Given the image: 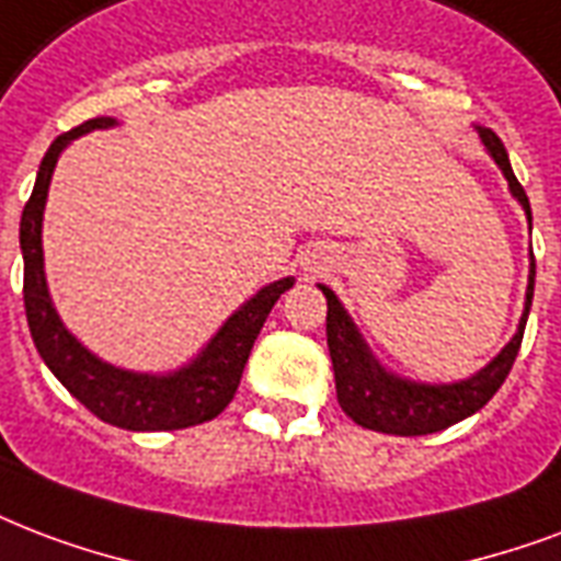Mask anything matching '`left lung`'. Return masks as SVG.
I'll use <instances>...</instances> for the list:
<instances>
[{
    "label": "left lung",
    "mask_w": 561,
    "mask_h": 561,
    "mask_svg": "<svg viewBox=\"0 0 561 561\" xmlns=\"http://www.w3.org/2000/svg\"><path fill=\"white\" fill-rule=\"evenodd\" d=\"M485 147L494 156V161L508 179L512 194L518 196L520 205L527 208L529 224H533V211H529L527 191L520 185L512 164H508L506 147L503 140L491 131L480 128ZM327 297V344L332 367H335V391L341 409L365 430L388 435H430L438 430H447L453 423L465 421L468 414L480 412L482 405L489 403L491 397L497 394V388L506 382L508 370L518 358L520 341H524V327H527L529 306H533V290H536V255L529 264V285H527V309L520 318V327L515 337L508 341L503 353H500L489 367H482L480 374L470 376L465 382L456 385H414L397 376L385 374L382 367L376 365L374 356L367 353L362 344L353 320L347 318L344 306L329 288H323Z\"/></svg>",
    "instance_id": "obj_1"
}]
</instances>
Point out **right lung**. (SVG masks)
Returning <instances> with one entry per match:
<instances>
[{
  "label": "right lung",
  "mask_w": 561,
  "mask_h": 561,
  "mask_svg": "<svg viewBox=\"0 0 561 561\" xmlns=\"http://www.w3.org/2000/svg\"><path fill=\"white\" fill-rule=\"evenodd\" d=\"M105 126H114V119H88V123L58 135L49 152L43 156L37 182H34L32 196L23 208V220H20L25 318H28V329H32L34 347L46 362V367L100 421L111 423V426H123V430H135V433L185 430V426L211 421L232 403L252 344L262 332L271 309L276 306V299L294 285V279H279L259 290L247 306H241L232 318L226 320V327L214 335L203 356L173 376L128 374V370H117V367L91 356L64 329L53 309V299L46 290V276H43L41 224L49 179H53L55 161L61 156V149L84 131Z\"/></svg>",
  "instance_id": "right-lung-1"
}]
</instances>
